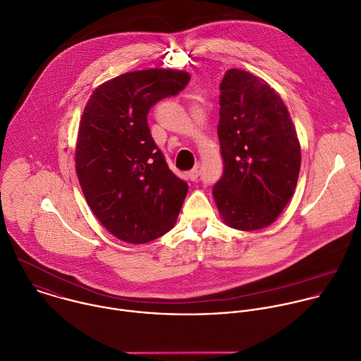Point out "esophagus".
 Listing matches in <instances>:
<instances>
[{"mask_svg": "<svg viewBox=\"0 0 361 361\" xmlns=\"http://www.w3.org/2000/svg\"><path fill=\"white\" fill-rule=\"evenodd\" d=\"M198 177H200V171H198V169H192L191 171H188V178H190L191 181H197V180H198Z\"/></svg>", "mask_w": 361, "mask_h": 361, "instance_id": "esophagus-1", "label": "esophagus"}]
</instances>
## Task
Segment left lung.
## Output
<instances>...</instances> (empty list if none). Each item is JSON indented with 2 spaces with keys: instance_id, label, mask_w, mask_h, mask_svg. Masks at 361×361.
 <instances>
[{
  "instance_id": "left-lung-1",
  "label": "left lung",
  "mask_w": 361,
  "mask_h": 361,
  "mask_svg": "<svg viewBox=\"0 0 361 361\" xmlns=\"http://www.w3.org/2000/svg\"><path fill=\"white\" fill-rule=\"evenodd\" d=\"M219 90L224 173L212 195L225 225L262 229L295 192L302 159L296 129L282 97L262 78L229 69Z\"/></svg>"
}]
</instances>
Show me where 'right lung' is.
I'll return each instance as SVG.
<instances>
[{
  "instance_id": "add662e5",
  "label": "right lung",
  "mask_w": 361,
  "mask_h": 361,
  "mask_svg": "<svg viewBox=\"0 0 361 361\" xmlns=\"http://www.w3.org/2000/svg\"><path fill=\"white\" fill-rule=\"evenodd\" d=\"M190 73L174 69L128 72L99 85L79 122L75 167L82 192L100 224L128 244L169 232L188 191L156 146L147 114L177 94Z\"/></svg>"
}]
</instances>
